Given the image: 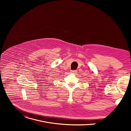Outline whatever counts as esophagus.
Segmentation results:
<instances>
[{"label": "esophagus", "instance_id": "obj_1", "mask_svg": "<svg viewBox=\"0 0 131 131\" xmlns=\"http://www.w3.org/2000/svg\"><path fill=\"white\" fill-rule=\"evenodd\" d=\"M70 72L71 73H73V74H75V73H76L77 72V70H71V71H70Z\"/></svg>", "mask_w": 131, "mask_h": 131}]
</instances>
